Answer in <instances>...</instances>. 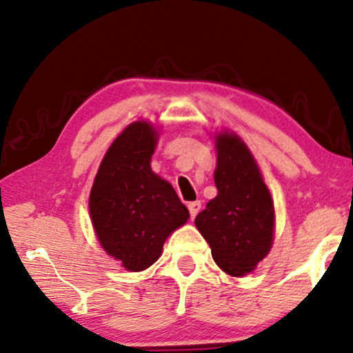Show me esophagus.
<instances>
[{
	"label": "esophagus",
	"mask_w": 353,
	"mask_h": 353,
	"mask_svg": "<svg viewBox=\"0 0 353 353\" xmlns=\"http://www.w3.org/2000/svg\"><path fill=\"white\" fill-rule=\"evenodd\" d=\"M188 209H189L190 219L194 220L195 217H197L199 212H201V209H202V203L199 202V201H195V202H189V203H188Z\"/></svg>",
	"instance_id": "esophagus-1"
}]
</instances>
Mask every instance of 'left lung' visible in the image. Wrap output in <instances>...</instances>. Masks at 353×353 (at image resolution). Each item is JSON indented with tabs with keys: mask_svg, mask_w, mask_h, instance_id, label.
Segmentation results:
<instances>
[{
	"mask_svg": "<svg viewBox=\"0 0 353 353\" xmlns=\"http://www.w3.org/2000/svg\"><path fill=\"white\" fill-rule=\"evenodd\" d=\"M215 148L214 179L219 194L195 217V227L225 273L245 276L256 268L273 245V199L240 136L219 133Z\"/></svg>",
	"mask_w": 353,
	"mask_h": 353,
	"instance_id": "left-lung-1",
	"label": "left lung"
}]
</instances>
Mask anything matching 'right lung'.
<instances>
[{
    "instance_id": "right-lung-1",
    "label": "right lung",
    "mask_w": 353,
    "mask_h": 353,
    "mask_svg": "<svg viewBox=\"0 0 353 353\" xmlns=\"http://www.w3.org/2000/svg\"><path fill=\"white\" fill-rule=\"evenodd\" d=\"M156 143L158 131L150 123L126 126L108 148L90 190L97 239L128 271L150 268L165 239L189 219L172 185L152 172Z\"/></svg>"
}]
</instances>
